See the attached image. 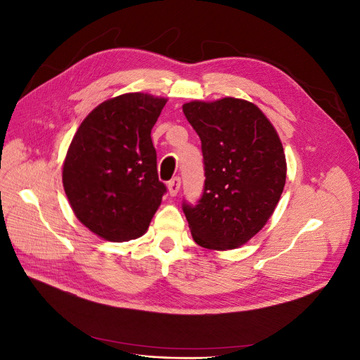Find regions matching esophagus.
<instances>
[{
	"label": "esophagus",
	"mask_w": 360,
	"mask_h": 360,
	"mask_svg": "<svg viewBox=\"0 0 360 360\" xmlns=\"http://www.w3.org/2000/svg\"><path fill=\"white\" fill-rule=\"evenodd\" d=\"M180 184H181V181H180L179 177H174V179L168 183V192H169L171 197H176V195L179 193Z\"/></svg>",
	"instance_id": "obj_1"
}]
</instances>
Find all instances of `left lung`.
I'll list each match as a JSON object with an SVG mask.
<instances>
[{
  "mask_svg": "<svg viewBox=\"0 0 360 360\" xmlns=\"http://www.w3.org/2000/svg\"><path fill=\"white\" fill-rule=\"evenodd\" d=\"M183 112L201 139L204 192L183 212L197 245L212 250L246 245L274 214L284 191L287 160L274 124L243 99L192 101Z\"/></svg>",
  "mask_w": 360,
  "mask_h": 360,
  "instance_id": "1",
  "label": "left lung"
}]
</instances>
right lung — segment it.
<instances>
[{"label":"right lung","instance_id":"right-lung-1","mask_svg":"<svg viewBox=\"0 0 360 360\" xmlns=\"http://www.w3.org/2000/svg\"><path fill=\"white\" fill-rule=\"evenodd\" d=\"M167 97L124 93L84 118L63 162V186L75 216L97 237L144 236L165 193L151 129Z\"/></svg>","mask_w":360,"mask_h":360}]
</instances>
